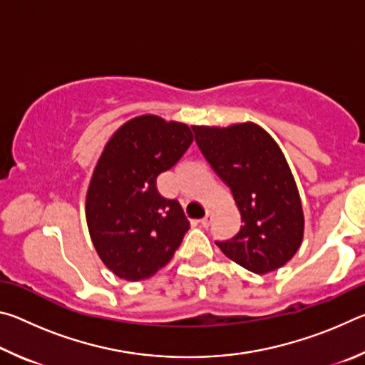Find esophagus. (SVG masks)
<instances>
[{
	"instance_id": "34e87169",
	"label": "esophagus",
	"mask_w": 365,
	"mask_h": 365,
	"mask_svg": "<svg viewBox=\"0 0 365 365\" xmlns=\"http://www.w3.org/2000/svg\"><path fill=\"white\" fill-rule=\"evenodd\" d=\"M200 222H201V225H202V227H209V225L212 224V214H211V212H207V214L205 215V217H202Z\"/></svg>"
}]
</instances>
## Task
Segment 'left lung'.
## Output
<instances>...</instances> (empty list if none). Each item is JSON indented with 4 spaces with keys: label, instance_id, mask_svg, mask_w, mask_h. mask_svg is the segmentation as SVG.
<instances>
[{
    "label": "left lung",
    "instance_id": "8db88e82",
    "mask_svg": "<svg viewBox=\"0 0 365 365\" xmlns=\"http://www.w3.org/2000/svg\"><path fill=\"white\" fill-rule=\"evenodd\" d=\"M196 145L230 188L243 225L220 251L255 274L285 265L302 242L304 215L294 178L270 135L246 122L227 128L193 127Z\"/></svg>",
    "mask_w": 365,
    "mask_h": 365
}]
</instances>
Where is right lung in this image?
Listing matches in <instances>:
<instances>
[{
    "label": "right lung",
    "mask_w": 365,
    "mask_h": 365,
    "mask_svg": "<svg viewBox=\"0 0 365 365\" xmlns=\"http://www.w3.org/2000/svg\"><path fill=\"white\" fill-rule=\"evenodd\" d=\"M193 143L185 123L158 115L128 120L108 141L86 193V224L98 256L123 280L156 274L178 250L190 222L156 178Z\"/></svg>",
    "instance_id": "1"
}]
</instances>
